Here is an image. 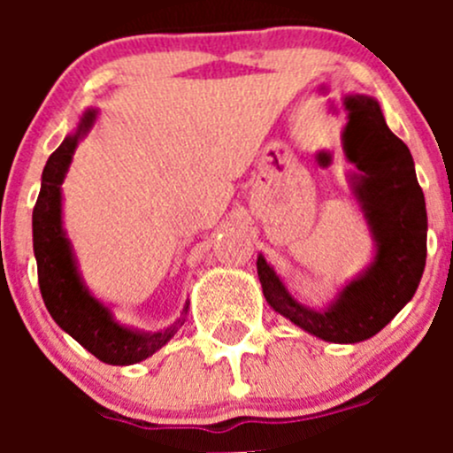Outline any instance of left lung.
Returning <instances> with one entry per match:
<instances>
[{
  "label": "left lung",
  "instance_id": "left-lung-1",
  "mask_svg": "<svg viewBox=\"0 0 453 453\" xmlns=\"http://www.w3.org/2000/svg\"><path fill=\"white\" fill-rule=\"evenodd\" d=\"M346 157L362 171L355 195L377 241L372 265L340 291L322 311L300 304L267 260L258 256L260 285L273 311L333 344H355L377 335L412 300L427 256V210L410 149L390 129L377 100L349 96Z\"/></svg>",
  "mask_w": 453,
  "mask_h": 453
}]
</instances>
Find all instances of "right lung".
<instances>
[{"label":"right lung","instance_id":"obj_1","mask_svg":"<svg viewBox=\"0 0 453 453\" xmlns=\"http://www.w3.org/2000/svg\"><path fill=\"white\" fill-rule=\"evenodd\" d=\"M94 116V111L87 113L79 131L74 135H67L45 164L39 199L32 210V245H35L41 296L54 322L100 362L111 364V366H129L162 349L184 324V318L159 333L134 331L118 324L111 311L103 303H98L81 280L70 241L63 232L61 184L65 180L79 138L89 129ZM186 311H188V303L184 307V313Z\"/></svg>","mask_w":453,"mask_h":453}]
</instances>
